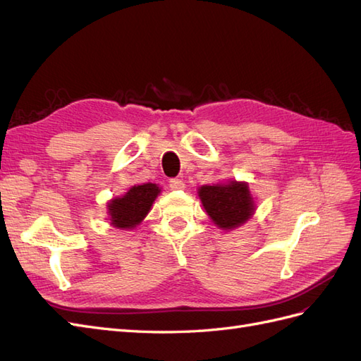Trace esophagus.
<instances>
[{
  "mask_svg": "<svg viewBox=\"0 0 361 361\" xmlns=\"http://www.w3.org/2000/svg\"><path fill=\"white\" fill-rule=\"evenodd\" d=\"M169 188L173 189V190H178V189L184 188V183L180 178H171L169 180Z\"/></svg>",
  "mask_w": 361,
  "mask_h": 361,
  "instance_id": "esophagus-1",
  "label": "esophagus"
}]
</instances>
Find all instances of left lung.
<instances>
[{
	"mask_svg": "<svg viewBox=\"0 0 361 361\" xmlns=\"http://www.w3.org/2000/svg\"><path fill=\"white\" fill-rule=\"evenodd\" d=\"M198 193L205 212L224 230L245 224L254 212V201L245 183L230 181L222 186H202Z\"/></svg>",
	"mask_w": 361,
	"mask_h": 361,
	"instance_id": "obj_1",
	"label": "left lung"
}]
</instances>
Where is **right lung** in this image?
<instances>
[{"instance_id":"1","label":"right lung","mask_w":361,"mask_h":361,"mask_svg":"<svg viewBox=\"0 0 361 361\" xmlns=\"http://www.w3.org/2000/svg\"><path fill=\"white\" fill-rule=\"evenodd\" d=\"M159 193L160 189L157 184L147 183L131 188L122 198L111 200L109 202L111 224L118 228H135L148 214Z\"/></svg>"}]
</instances>
